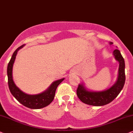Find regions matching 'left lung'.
Here are the masks:
<instances>
[{"label":"left lung","mask_w":133,"mask_h":133,"mask_svg":"<svg viewBox=\"0 0 133 133\" xmlns=\"http://www.w3.org/2000/svg\"><path fill=\"white\" fill-rule=\"evenodd\" d=\"M110 42V44H112ZM115 58L120 63L117 81L111 88L101 92L88 91L83 85H78L77 90V96L83 103L94 106H102L110 103L119 95L125 82V61L118 50L114 51Z\"/></svg>","instance_id":"left-lung-1"}]
</instances>
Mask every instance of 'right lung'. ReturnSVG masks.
Listing matches in <instances>:
<instances>
[{"label":"right lung","mask_w":133,"mask_h":133,"mask_svg":"<svg viewBox=\"0 0 133 133\" xmlns=\"http://www.w3.org/2000/svg\"><path fill=\"white\" fill-rule=\"evenodd\" d=\"M24 46V45H21L15 50L11 56V58L8 63L7 67V75H8V84L11 93L16 100L23 105L28 108L32 109H38L43 108L47 106L54 99L55 92L57 87L64 78L55 81L52 83L49 88L46 91L42 93L36 95H29L23 93L15 85L12 78V68L16 58L17 52L19 49Z\"/></svg>","instance_id":"obj_1"}]
</instances>
